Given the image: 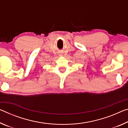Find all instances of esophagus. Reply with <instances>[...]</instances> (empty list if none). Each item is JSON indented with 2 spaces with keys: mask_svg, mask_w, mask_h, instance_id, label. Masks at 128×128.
Returning a JSON list of instances; mask_svg holds the SVG:
<instances>
[{
  "mask_svg": "<svg viewBox=\"0 0 128 128\" xmlns=\"http://www.w3.org/2000/svg\"><path fill=\"white\" fill-rule=\"evenodd\" d=\"M60 56H62V55H60Z\"/></svg>",
  "mask_w": 128,
  "mask_h": 128,
  "instance_id": "obj_1",
  "label": "esophagus"
}]
</instances>
